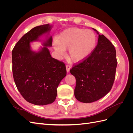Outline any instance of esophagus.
<instances>
[{
    "label": "esophagus",
    "mask_w": 133,
    "mask_h": 133,
    "mask_svg": "<svg viewBox=\"0 0 133 133\" xmlns=\"http://www.w3.org/2000/svg\"><path fill=\"white\" fill-rule=\"evenodd\" d=\"M66 68L67 72H69L70 69V68H71V66H70V65L67 64V65H66Z\"/></svg>",
    "instance_id": "obj_1"
}]
</instances>
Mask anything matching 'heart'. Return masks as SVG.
<instances>
[{"label":"heart","mask_w":133,"mask_h":133,"mask_svg":"<svg viewBox=\"0 0 133 133\" xmlns=\"http://www.w3.org/2000/svg\"><path fill=\"white\" fill-rule=\"evenodd\" d=\"M96 44L95 33L90 30L71 28L62 31L54 43V49L62 55L68 48V57L72 61H83L91 54Z\"/></svg>","instance_id":"heart-1"}]
</instances>
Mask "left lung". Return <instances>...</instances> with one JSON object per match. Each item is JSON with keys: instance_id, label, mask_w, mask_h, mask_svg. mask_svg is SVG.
Instances as JSON below:
<instances>
[{"instance_id": "1", "label": "left lung", "mask_w": 133, "mask_h": 133, "mask_svg": "<svg viewBox=\"0 0 133 133\" xmlns=\"http://www.w3.org/2000/svg\"><path fill=\"white\" fill-rule=\"evenodd\" d=\"M117 63L114 46L104 35L99 34L98 44L91 54L70 70L76 79L75 98L89 103L107 95L113 85Z\"/></svg>"}]
</instances>
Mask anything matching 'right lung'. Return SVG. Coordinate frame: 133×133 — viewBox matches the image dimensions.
<instances>
[{
  "label": "right lung",
  "mask_w": 133,
  "mask_h": 133,
  "mask_svg": "<svg viewBox=\"0 0 133 133\" xmlns=\"http://www.w3.org/2000/svg\"><path fill=\"white\" fill-rule=\"evenodd\" d=\"M49 24L33 28L24 35L12 50V71L15 85L28 102L37 105L53 103L57 88L66 75L63 62L52 58L47 47L52 45L50 37L38 52L31 50L30 43L49 32Z\"/></svg>",
  "instance_id": "right-lung-1"
}]
</instances>
